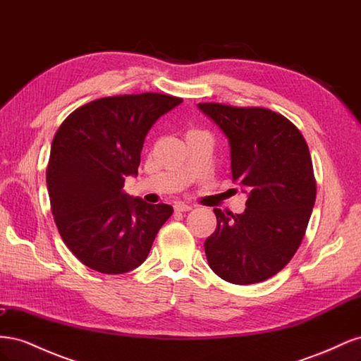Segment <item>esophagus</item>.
Here are the masks:
<instances>
[{"label": "esophagus", "mask_w": 361, "mask_h": 361, "mask_svg": "<svg viewBox=\"0 0 361 361\" xmlns=\"http://www.w3.org/2000/svg\"><path fill=\"white\" fill-rule=\"evenodd\" d=\"M191 209H192V206H190V204H183V203L174 204V211H176V212H188Z\"/></svg>", "instance_id": "34e87169"}]
</instances>
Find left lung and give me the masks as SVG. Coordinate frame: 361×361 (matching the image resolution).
Wrapping results in <instances>:
<instances>
[{"label":"left lung","instance_id":"left-lung-1","mask_svg":"<svg viewBox=\"0 0 361 361\" xmlns=\"http://www.w3.org/2000/svg\"><path fill=\"white\" fill-rule=\"evenodd\" d=\"M231 145L232 176L248 192L244 214L214 209L207 264L233 285L260 283L285 268L301 245L316 199L307 143L289 118L262 106L202 102Z\"/></svg>","mask_w":361,"mask_h":361}]
</instances>
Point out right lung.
Masks as SVG:
<instances>
[{
	"instance_id": "right-lung-1",
	"label": "right lung",
	"mask_w": 361,
	"mask_h": 361,
	"mask_svg": "<svg viewBox=\"0 0 361 361\" xmlns=\"http://www.w3.org/2000/svg\"><path fill=\"white\" fill-rule=\"evenodd\" d=\"M182 102L162 93L101 97L71 113L54 135L47 169L51 211L63 243L85 267L123 274L146 260L170 204L123 192L138 174L146 134Z\"/></svg>"
}]
</instances>
